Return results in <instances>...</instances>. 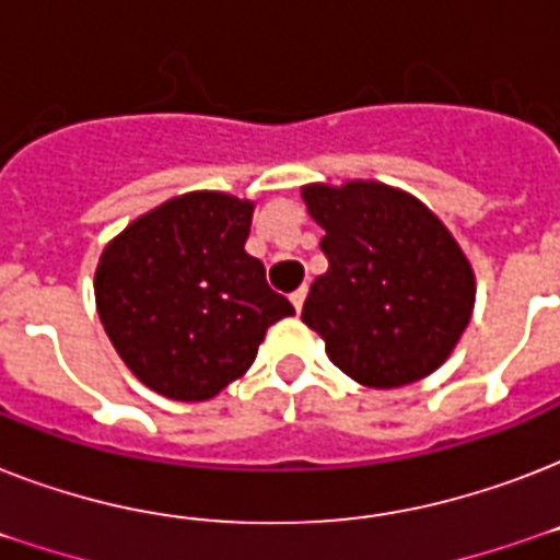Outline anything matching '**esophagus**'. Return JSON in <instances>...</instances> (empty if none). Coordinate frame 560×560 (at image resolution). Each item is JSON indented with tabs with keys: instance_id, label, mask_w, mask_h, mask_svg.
Listing matches in <instances>:
<instances>
[{
	"instance_id": "34e87169",
	"label": "esophagus",
	"mask_w": 560,
	"mask_h": 560,
	"mask_svg": "<svg viewBox=\"0 0 560 560\" xmlns=\"http://www.w3.org/2000/svg\"><path fill=\"white\" fill-rule=\"evenodd\" d=\"M305 296H307V288H299L290 293V302H293V307H296V311H302V305H305Z\"/></svg>"
}]
</instances>
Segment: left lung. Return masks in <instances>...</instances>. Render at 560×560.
I'll use <instances>...</instances> for the list:
<instances>
[{"mask_svg":"<svg viewBox=\"0 0 560 560\" xmlns=\"http://www.w3.org/2000/svg\"><path fill=\"white\" fill-rule=\"evenodd\" d=\"M302 197L328 258L302 323L323 334L334 366L372 389L442 366L474 311V272L442 220L383 183L307 186Z\"/></svg>","mask_w":560,"mask_h":560,"instance_id":"8db88e82","label":"left lung"}]
</instances>
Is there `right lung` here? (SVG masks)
I'll use <instances>...</instances> for the list:
<instances>
[{"label": "right lung", "instance_id": "right-lung-1", "mask_svg": "<svg viewBox=\"0 0 560 560\" xmlns=\"http://www.w3.org/2000/svg\"><path fill=\"white\" fill-rule=\"evenodd\" d=\"M249 226L253 202L194 191L133 220L101 255L104 331L165 398H214L253 366L267 328L293 314L244 249Z\"/></svg>", "mask_w": 560, "mask_h": 560}]
</instances>
